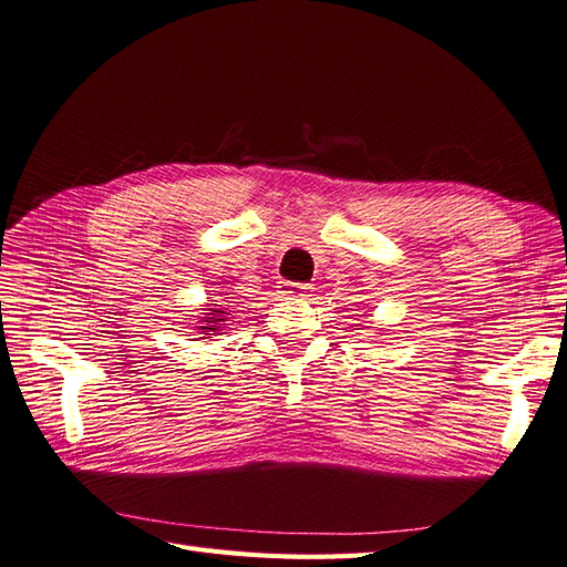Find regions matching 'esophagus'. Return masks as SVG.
Listing matches in <instances>:
<instances>
[{
  "mask_svg": "<svg viewBox=\"0 0 567 567\" xmlns=\"http://www.w3.org/2000/svg\"><path fill=\"white\" fill-rule=\"evenodd\" d=\"M315 292V287L307 282H280V295L287 299H307Z\"/></svg>",
  "mask_w": 567,
  "mask_h": 567,
  "instance_id": "34e87169",
  "label": "esophagus"
}]
</instances>
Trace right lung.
<instances>
[{
  "instance_id": "right-lung-1",
  "label": "right lung",
  "mask_w": 567,
  "mask_h": 567,
  "mask_svg": "<svg viewBox=\"0 0 567 567\" xmlns=\"http://www.w3.org/2000/svg\"><path fill=\"white\" fill-rule=\"evenodd\" d=\"M209 302H214V299H209ZM224 309L226 307H221V305H207V309H202L204 317H199L197 333H202L204 339H214V336L224 333L226 321L231 319L228 317V311H224Z\"/></svg>"
}]
</instances>
